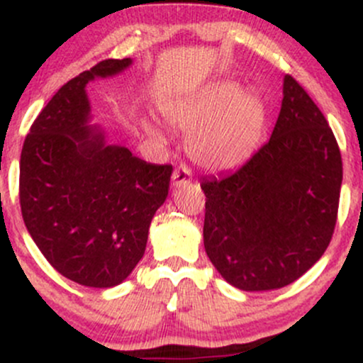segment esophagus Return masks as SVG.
<instances>
[{
	"label": "esophagus",
	"mask_w": 363,
	"mask_h": 363,
	"mask_svg": "<svg viewBox=\"0 0 363 363\" xmlns=\"http://www.w3.org/2000/svg\"><path fill=\"white\" fill-rule=\"evenodd\" d=\"M192 182V173H190V169L186 166H180L178 169L173 171V177H171V183H173V186H183L186 185V183Z\"/></svg>",
	"instance_id": "esophagus-1"
}]
</instances>
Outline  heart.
Segmentation results:
<instances>
[{
    "instance_id": "heart-1",
    "label": "heart",
    "mask_w": 363,
    "mask_h": 363,
    "mask_svg": "<svg viewBox=\"0 0 363 363\" xmlns=\"http://www.w3.org/2000/svg\"><path fill=\"white\" fill-rule=\"evenodd\" d=\"M167 123L189 135L190 157L206 169L227 171L244 164L258 149L267 126V104L259 93L235 81H221L192 96L164 105ZM147 133L164 140L154 121Z\"/></svg>"
}]
</instances>
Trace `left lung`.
I'll return each instance as SVG.
<instances>
[{
  "mask_svg": "<svg viewBox=\"0 0 363 363\" xmlns=\"http://www.w3.org/2000/svg\"><path fill=\"white\" fill-rule=\"evenodd\" d=\"M268 143L227 177L202 182L204 247L230 286L272 291L310 270L333 239L341 152L320 108L289 74Z\"/></svg>",
  "mask_w": 363,
  "mask_h": 363,
  "instance_id": "1",
  "label": "left lung"
}]
</instances>
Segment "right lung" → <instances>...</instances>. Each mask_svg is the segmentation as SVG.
Listing matches in <instances>:
<instances>
[{
	"label": "right lung",
	"instance_id": "1",
	"mask_svg": "<svg viewBox=\"0 0 363 363\" xmlns=\"http://www.w3.org/2000/svg\"><path fill=\"white\" fill-rule=\"evenodd\" d=\"M133 64L108 58L65 83L30 126L21 154L22 218L53 268L86 287L119 286L145 252L173 167L105 142L86 84Z\"/></svg>",
	"mask_w": 363,
	"mask_h": 363
}]
</instances>
